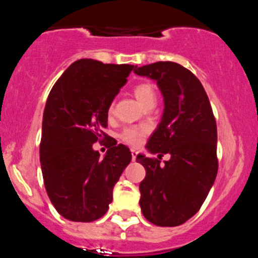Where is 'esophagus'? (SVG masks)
Returning <instances> with one entry per match:
<instances>
[{
    "label": "esophagus",
    "mask_w": 258,
    "mask_h": 258,
    "mask_svg": "<svg viewBox=\"0 0 258 258\" xmlns=\"http://www.w3.org/2000/svg\"><path fill=\"white\" fill-rule=\"evenodd\" d=\"M137 154H138V152H137L136 150H132V160H133V161H136Z\"/></svg>",
    "instance_id": "1"
}]
</instances>
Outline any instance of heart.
<instances>
[{"mask_svg":"<svg viewBox=\"0 0 258 258\" xmlns=\"http://www.w3.org/2000/svg\"><path fill=\"white\" fill-rule=\"evenodd\" d=\"M134 95L143 106L150 102H156V93L151 84L142 83L134 86ZM109 112H112V107L109 108ZM147 134V127L145 126H131L125 127L120 134V140L129 146H138L142 142L143 137Z\"/></svg>","mask_w":258,"mask_h":258,"instance_id":"obj_1","label":"heart"}]
</instances>
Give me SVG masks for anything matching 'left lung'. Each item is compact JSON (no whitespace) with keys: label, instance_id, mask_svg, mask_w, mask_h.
<instances>
[{"label":"left lung","instance_id":"1","mask_svg":"<svg viewBox=\"0 0 258 258\" xmlns=\"http://www.w3.org/2000/svg\"><path fill=\"white\" fill-rule=\"evenodd\" d=\"M140 76L156 80L164 97V113L146 149L171 159L137 156L146 169L140 183V206L146 220L157 226H178L203 206L218 170L217 125L202 83L173 61L136 67Z\"/></svg>","mask_w":258,"mask_h":258}]
</instances>
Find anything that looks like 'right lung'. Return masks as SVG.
I'll return each instance as SVG.
<instances>
[{
    "mask_svg": "<svg viewBox=\"0 0 258 258\" xmlns=\"http://www.w3.org/2000/svg\"><path fill=\"white\" fill-rule=\"evenodd\" d=\"M134 66L80 59L54 84L42 118L40 161L47 197L74 222H93L108 211L112 190L132 160L131 150L103 132L108 108ZM107 141L102 159L92 145Z\"/></svg>",
    "mask_w": 258,
    "mask_h": 258,
    "instance_id": "obj_1",
    "label": "right lung"
}]
</instances>
